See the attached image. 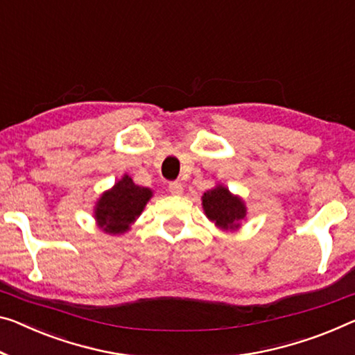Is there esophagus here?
Here are the masks:
<instances>
[{
	"label": "esophagus",
	"mask_w": 355,
	"mask_h": 355,
	"mask_svg": "<svg viewBox=\"0 0 355 355\" xmlns=\"http://www.w3.org/2000/svg\"><path fill=\"white\" fill-rule=\"evenodd\" d=\"M168 190H170V192H171L173 195H181L184 187H182L181 182L174 181V182H170V185H168Z\"/></svg>",
	"instance_id": "esophagus-1"
}]
</instances>
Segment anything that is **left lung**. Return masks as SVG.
Here are the masks:
<instances>
[{
  "mask_svg": "<svg viewBox=\"0 0 355 355\" xmlns=\"http://www.w3.org/2000/svg\"><path fill=\"white\" fill-rule=\"evenodd\" d=\"M203 208L208 219L222 228H234L246 216L244 203L238 196H233L228 189L219 187L208 190L203 195Z\"/></svg>",
  "mask_w": 355,
  "mask_h": 355,
  "instance_id": "obj_1",
  "label": "left lung"
}]
</instances>
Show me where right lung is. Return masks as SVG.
Instances as JSON below:
<instances>
[{
    "label": "right lung",
    "mask_w": 355,
    "mask_h": 355,
    "mask_svg": "<svg viewBox=\"0 0 355 355\" xmlns=\"http://www.w3.org/2000/svg\"><path fill=\"white\" fill-rule=\"evenodd\" d=\"M152 196L146 187L136 185L132 178L123 176L111 190L103 193L98 201L95 217L106 233H123L128 230L130 223L141 214L144 206Z\"/></svg>",
    "instance_id": "obj_1"
}]
</instances>
